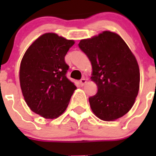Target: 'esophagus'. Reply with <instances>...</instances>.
I'll return each instance as SVG.
<instances>
[{"label":"esophagus","mask_w":156,"mask_h":156,"mask_svg":"<svg viewBox=\"0 0 156 156\" xmlns=\"http://www.w3.org/2000/svg\"><path fill=\"white\" fill-rule=\"evenodd\" d=\"M86 82H87V81H86V79L84 78H81V79L80 80V84H81V85L83 86Z\"/></svg>","instance_id":"obj_1"}]
</instances>
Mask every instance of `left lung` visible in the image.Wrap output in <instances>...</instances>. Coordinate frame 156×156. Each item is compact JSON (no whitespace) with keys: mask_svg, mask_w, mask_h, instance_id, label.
Masks as SVG:
<instances>
[{"mask_svg":"<svg viewBox=\"0 0 156 156\" xmlns=\"http://www.w3.org/2000/svg\"><path fill=\"white\" fill-rule=\"evenodd\" d=\"M79 48L92 65L91 80L98 90L89 98L93 112L103 121H113L132 108L140 87V69L125 41L114 32L81 40Z\"/></svg>","mask_w":156,"mask_h":156,"instance_id":"8db88e82","label":"left lung"}]
</instances>
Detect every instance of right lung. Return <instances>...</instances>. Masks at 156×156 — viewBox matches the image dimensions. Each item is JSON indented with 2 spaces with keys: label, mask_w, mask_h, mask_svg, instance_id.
I'll return each instance as SVG.
<instances>
[{
  "label": "right lung",
  "mask_w": 156,
  "mask_h": 156,
  "mask_svg": "<svg viewBox=\"0 0 156 156\" xmlns=\"http://www.w3.org/2000/svg\"><path fill=\"white\" fill-rule=\"evenodd\" d=\"M75 44L54 33L39 37L21 61L20 81L31 111L45 119H56L68 106L76 86L66 77L65 56Z\"/></svg>",
  "instance_id": "obj_1"
}]
</instances>
